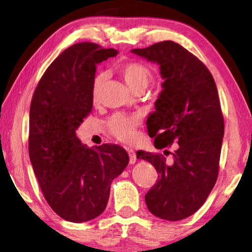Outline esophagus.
<instances>
[{
	"label": "esophagus",
	"mask_w": 252,
	"mask_h": 252,
	"mask_svg": "<svg viewBox=\"0 0 252 252\" xmlns=\"http://www.w3.org/2000/svg\"><path fill=\"white\" fill-rule=\"evenodd\" d=\"M127 155H129V158H130V163L133 164L135 160H136V156H135V151L132 150V149H127Z\"/></svg>",
	"instance_id": "obj_1"
}]
</instances>
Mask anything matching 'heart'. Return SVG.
Instances as JSON below:
<instances>
[{
    "instance_id": "1",
    "label": "heart",
    "mask_w": 252,
    "mask_h": 252,
    "mask_svg": "<svg viewBox=\"0 0 252 252\" xmlns=\"http://www.w3.org/2000/svg\"><path fill=\"white\" fill-rule=\"evenodd\" d=\"M118 70L122 75L123 80L126 81V83L133 91L146 88L152 78L151 70L140 62L131 61L122 63L121 65H119ZM103 82L104 75L102 73H97L93 78L91 97L94 103L99 100L100 91ZM140 123H141V117L138 116V114L116 113L106 121V126H108L109 132L114 138L127 143L134 140L136 127L140 126Z\"/></svg>"
}]
</instances>
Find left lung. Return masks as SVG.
I'll use <instances>...</instances> for the list:
<instances>
[{"label": "left lung", "mask_w": 252, "mask_h": 252, "mask_svg": "<svg viewBox=\"0 0 252 252\" xmlns=\"http://www.w3.org/2000/svg\"><path fill=\"white\" fill-rule=\"evenodd\" d=\"M131 52L159 64L164 80L147 121L149 135L157 149L178 143L171 162L160 153L136 152L159 174L146 203L158 218L186 219L204 203L218 178L224 121L216 82L195 55L173 41Z\"/></svg>", "instance_id": "8db88e82"}]
</instances>
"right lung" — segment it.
<instances>
[{
  "instance_id": "add662e5",
  "label": "right lung",
  "mask_w": 252,
  "mask_h": 252,
  "mask_svg": "<svg viewBox=\"0 0 252 252\" xmlns=\"http://www.w3.org/2000/svg\"><path fill=\"white\" fill-rule=\"evenodd\" d=\"M117 54L92 42L73 44L51 63L32 97L30 160L49 206L70 222L100 216L108 204L111 182L129 163L122 147L88 148L75 134L92 111L96 64Z\"/></svg>"
}]
</instances>
